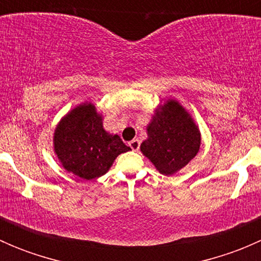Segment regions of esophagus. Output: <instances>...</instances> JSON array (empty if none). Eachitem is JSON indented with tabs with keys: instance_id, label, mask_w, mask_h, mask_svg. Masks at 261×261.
I'll return each mask as SVG.
<instances>
[{
	"instance_id": "34e87169",
	"label": "esophagus",
	"mask_w": 261,
	"mask_h": 261,
	"mask_svg": "<svg viewBox=\"0 0 261 261\" xmlns=\"http://www.w3.org/2000/svg\"><path fill=\"white\" fill-rule=\"evenodd\" d=\"M128 146H130L134 151H138L139 147H140V141H139L138 139H134V140H131L130 143H128Z\"/></svg>"
}]
</instances>
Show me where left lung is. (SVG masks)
Wrapping results in <instances>:
<instances>
[{
	"label": "left lung",
	"instance_id": "obj_1",
	"mask_svg": "<svg viewBox=\"0 0 261 261\" xmlns=\"http://www.w3.org/2000/svg\"><path fill=\"white\" fill-rule=\"evenodd\" d=\"M146 133L147 139L140 145L141 152L164 175L179 172L201 146L198 126L177 99H165L155 109Z\"/></svg>",
	"mask_w": 261,
	"mask_h": 261
}]
</instances>
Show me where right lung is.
<instances>
[{"mask_svg":"<svg viewBox=\"0 0 261 261\" xmlns=\"http://www.w3.org/2000/svg\"><path fill=\"white\" fill-rule=\"evenodd\" d=\"M53 146L62 167L86 180L106 174L118 155L131 150L117 134L105 130L92 102L78 105L58 122Z\"/></svg>","mask_w":261,"mask_h":261,"instance_id":"right-lung-1","label":"right lung"}]
</instances>
